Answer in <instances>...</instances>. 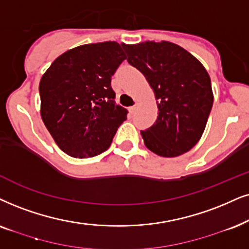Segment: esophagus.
Returning a JSON list of instances; mask_svg holds the SVG:
<instances>
[{"label": "esophagus", "mask_w": 249, "mask_h": 249, "mask_svg": "<svg viewBox=\"0 0 249 249\" xmlns=\"http://www.w3.org/2000/svg\"><path fill=\"white\" fill-rule=\"evenodd\" d=\"M135 109H137V105H134L133 107H130V111L132 112V114L135 111Z\"/></svg>", "instance_id": "34e87169"}]
</instances>
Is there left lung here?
Instances as JSON below:
<instances>
[{
	"label": "left lung",
	"mask_w": 249,
	"mask_h": 249,
	"mask_svg": "<svg viewBox=\"0 0 249 249\" xmlns=\"http://www.w3.org/2000/svg\"><path fill=\"white\" fill-rule=\"evenodd\" d=\"M127 62L144 75L157 100L159 116L141 131L156 155L176 157L188 152L206 128L213 95L206 69L187 50L169 41L123 45Z\"/></svg>",
	"instance_id": "obj_1"
}]
</instances>
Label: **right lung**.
Wrapping results in <instances>:
<instances>
[{
    "label": "right lung",
    "mask_w": 249,
    "mask_h": 249,
    "mask_svg": "<svg viewBox=\"0 0 249 249\" xmlns=\"http://www.w3.org/2000/svg\"><path fill=\"white\" fill-rule=\"evenodd\" d=\"M126 59L115 41L75 47L58 56L40 80L41 118L53 139L75 159L111 144L127 110L115 105L111 77Z\"/></svg>",
    "instance_id": "obj_1"
}]
</instances>
